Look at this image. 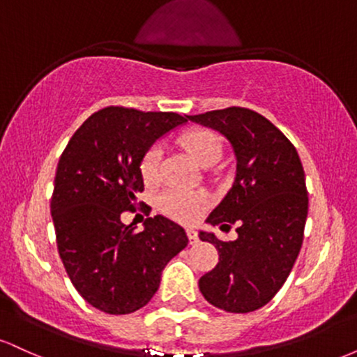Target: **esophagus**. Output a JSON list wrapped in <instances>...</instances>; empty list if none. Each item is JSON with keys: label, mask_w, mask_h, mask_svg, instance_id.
Returning <instances> with one entry per match:
<instances>
[{"label": "esophagus", "mask_w": 357, "mask_h": 357, "mask_svg": "<svg viewBox=\"0 0 357 357\" xmlns=\"http://www.w3.org/2000/svg\"><path fill=\"white\" fill-rule=\"evenodd\" d=\"M186 233H188V238H190V243L195 245L196 241H198V231H196L195 228H188Z\"/></svg>", "instance_id": "esophagus-1"}]
</instances>
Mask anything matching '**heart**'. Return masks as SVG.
Wrapping results in <instances>:
<instances>
[{
  "mask_svg": "<svg viewBox=\"0 0 357 357\" xmlns=\"http://www.w3.org/2000/svg\"><path fill=\"white\" fill-rule=\"evenodd\" d=\"M179 142L202 166H210L216 162L223 153L221 139L213 130L203 129V127H195V129L184 132ZM159 166H161V149L159 146H151L142 154L141 162H139V171H141L146 184H154L158 181ZM159 208L176 221L192 223L208 208V196L202 191L169 190L162 192L159 198Z\"/></svg>",
  "mask_w": 357,
  "mask_h": 357,
  "instance_id": "obj_1",
  "label": "heart"
}]
</instances>
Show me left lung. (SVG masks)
<instances>
[{"label": "left lung", "mask_w": 357, "mask_h": 357, "mask_svg": "<svg viewBox=\"0 0 357 357\" xmlns=\"http://www.w3.org/2000/svg\"><path fill=\"white\" fill-rule=\"evenodd\" d=\"M188 119L225 134L236 154L235 183L206 221L236 223L238 238L199 233L220 255L199 290L221 310L253 312L275 297L301 252L309 210L304 167L285 134L255 110L227 107Z\"/></svg>", "instance_id": "1"}]
</instances>
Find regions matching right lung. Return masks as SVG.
<instances>
[{
    "instance_id": "obj_1",
    "label": "right lung",
    "mask_w": 357,
    "mask_h": 357,
    "mask_svg": "<svg viewBox=\"0 0 357 357\" xmlns=\"http://www.w3.org/2000/svg\"><path fill=\"white\" fill-rule=\"evenodd\" d=\"M186 121L176 112L110 105L92 114L60 155L50 203L56 247L77 292L102 312L144 307L167 261L188 245L184 228L166 216L146 218L142 231L121 221L144 191L142 154Z\"/></svg>"
}]
</instances>
